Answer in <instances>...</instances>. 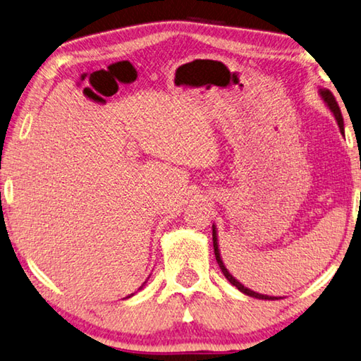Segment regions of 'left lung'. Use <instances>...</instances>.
I'll return each mask as SVG.
<instances>
[{
    "label": "left lung",
    "instance_id": "obj_1",
    "mask_svg": "<svg viewBox=\"0 0 361 361\" xmlns=\"http://www.w3.org/2000/svg\"><path fill=\"white\" fill-rule=\"evenodd\" d=\"M319 94H320V97H322V99H324L325 106L330 109V112L333 114V116H335V120H336V123H338L341 134H344L343 115H341V110H339V106H338V102H336V99H335V96H333L326 88H319ZM213 247H214L216 262H218L221 271L224 273V276H226V279L228 281V283L237 287V289H238L240 292H243L245 295H247V297H254V298H259V300H281V297H279V298H278V297H270V295L257 293V292H254V290H251V289H247V287H245L243 284H241L238 279H235V278L232 276L231 271H228L227 268H226L224 262H222L221 252H219V243H218V231H216V226H214V224H213Z\"/></svg>",
    "mask_w": 361,
    "mask_h": 361
}]
</instances>
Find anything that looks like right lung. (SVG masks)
<instances>
[{
  "instance_id": "1",
  "label": "right lung",
  "mask_w": 361,
  "mask_h": 361,
  "mask_svg": "<svg viewBox=\"0 0 361 361\" xmlns=\"http://www.w3.org/2000/svg\"><path fill=\"white\" fill-rule=\"evenodd\" d=\"M148 279H149V276H148ZM148 279H147V281H148ZM147 281H145V283H143V284H142V286L139 287V290H142V289H143V286H145V284H147ZM133 295H134V293H130V295H128V297H126V298H130V297H133Z\"/></svg>"
}]
</instances>
